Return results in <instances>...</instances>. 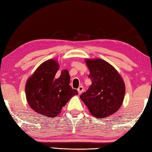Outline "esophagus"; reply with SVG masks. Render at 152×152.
Wrapping results in <instances>:
<instances>
[{
  "instance_id": "esophagus-1",
  "label": "esophagus",
  "mask_w": 152,
  "mask_h": 152,
  "mask_svg": "<svg viewBox=\"0 0 152 152\" xmlns=\"http://www.w3.org/2000/svg\"><path fill=\"white\" fill-rule=\"evenodd\" d=\"M83 86H80L79 88H78V91L79 94H81V93L83 92Z\"/></svg>"
}]
</instances>
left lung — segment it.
I'll use <instances>...</instances> for the list:
<instances>
[{"mask_svg": "<svg viewBox=\"0 0 152 152\" xmlns=\"http://www.w3.org/2000/svg\"><path fill=\"white\" fill-rule=\"evenodd\" d=\"M91 85L80 96L96 118L101 119L117 112L124 101L125 87L121 76L111 64L101 59H88Z\"/></svg>", "mask_w": 152, "mask_h": 152, "instance_id": "8db88e82", "label": "left lung"}]
</instances>
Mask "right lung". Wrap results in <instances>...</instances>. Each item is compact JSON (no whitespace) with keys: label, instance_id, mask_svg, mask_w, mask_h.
Instances as JSON below:
<instances>
[{"label":"right lung","instance_id":"1","mask_svg":"<svg viewBox=\"0 0 152 152\" xmlns=\"http://www.w3.org/2000/svg\"><path fill=\"white\" fill-rule=\"evenodd\" d=\"M58 70L59 66L55 60L45 61L28 78L25 86L26 97L31 108L47 117H56L70 98L78 94L69 85L68 70H63L59 78H55Z\"/></svg>","mask_w":152,"mask_h":152}]
</instances>
